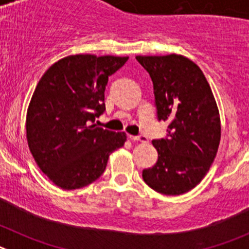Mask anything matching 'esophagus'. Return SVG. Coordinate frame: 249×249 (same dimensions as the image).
I'll return each instance as SVG.
<instances>
[{"label": "esophagus", "instance_id": "1", "mask_svg": "<svg viewBox=\"0 0 249 249\" xmlns=\"http://www.w3.org/2000/svg\"><path fill=\"white\" fill-rule=\"evenodd\" d=\"M129 140L136 141V142H143V143L148 142V138H147L146 136H143V135H140V136H131V135H129Z\"/></svg>", "mask_w": 249, "mask_h": 249}]
</instances>
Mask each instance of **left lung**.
Returning <instances> with one entry per match:
<instances>
[{
	"instance_id": "8db88e82",
	"label": "left lung",
	"mask_w": 249,
	"mask_h": 249,
	"mask_svg": "<svg viewBox=\"0 0 249 249\" xmlns=\"http://www.w3.org/2000/svg\"><path fill=\"white\" fill-rule=\"evenodd\" d=\"M153 82L158 121H168L167 137L153 140L157 163L143 169L156 192L178 196L208 172L221 141V118L201 68L181 54L137 56Z\"/></svg>"
}]
</instances>
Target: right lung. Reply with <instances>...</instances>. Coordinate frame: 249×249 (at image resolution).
I'll list each match as a JSON object with an SVG mask.
<instances>
[{
    "label": "right lung",
    "instance_id": "right-lung-1",
    "mask_svg": "<svg viewBox=\"0 0 249 249\" xmlns=\"http://www.w3.org/2000/svg\"><path fill=\"white\" fill-rule=\"evenodd\" d=\"M128 57L74 54L51 66L31 98L26 118L30 151L39 169L63 190L89 186L105 172L124 132L94 124L105 112L108 77Z\"/></svg>",
    "mask_w": 249,
    "mask_h": 249
}]
</instances>
